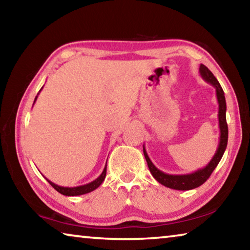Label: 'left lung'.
I'll return each mask as SVG.
<instances>
[{
    "label": "left lung",
    "mask_w": 250,
    "mask_h": 250,
    "mask_svg": "<svg viewBox=\"0 0 250 250\" xmlns=\"http://www.w3.org/2000/svg\"><path fill=\"white\" fill-rule=\"evenodd\" d=\"M200 74L202 78L210 83L215 89H216V97L218 101V122H219V143L216 152L211 160L208 162V164L205 167L200 168L193 173H189V174H183V175H172L167 174V173H164L160 171L158 167H156L152 161L150 160L149 155H147L146 147L143 146V154H145V158L146 160L147 167H149V170L151 174L153 175L154 179L159 182L160 184H162L167 188H170L173 189H179V191H188V189L196 188L198 186H201L203 183H205L207 179L210 176L211 173L215 170V167H217V164L221 161L224 152L226 150L227 146V140H228V126L226 122V100H225V95H224L223 88L221 84H219L218 80L215 78L213 73L207 68L205 65L201 64L200 66Z\"/></svg>",
    "instance_id": "obj_1"
}]
</instances>
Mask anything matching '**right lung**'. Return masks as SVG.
Wrapping results in <instances>:
<instances>
[{"instance_id":"1","label":"right lung","mask_w":250,"mask_h":250,"mask_svg":"<svg viewBox=\"0 0 250 250\" xmlns=\"http://www.w3.org/2000/svg\"><path fill=\"white\" fill-rule=\"evenodd\" d=\"M42 89H43V87H42ZM39 94H40V92H39ZM39 94H37V96H39ZM37 96L35 97L34 104H35V101L37 99ZM105 174H107V166L104 167L103 173H101V174L98 177H97L96 180H94V181L90 182V183H88V184L80 185V186H75V188H66V186H59L57 184L53 183V182H50L48 179H46V177H45V179L48 181V183L52 185L53 188L56 189L57 192L62 194V195H66V196H78V195H83V194L90 193L92 191H95L96 188H98L99 186L101 185V183H103V182L104 181Z\"/></svg>"}]
</instances>
